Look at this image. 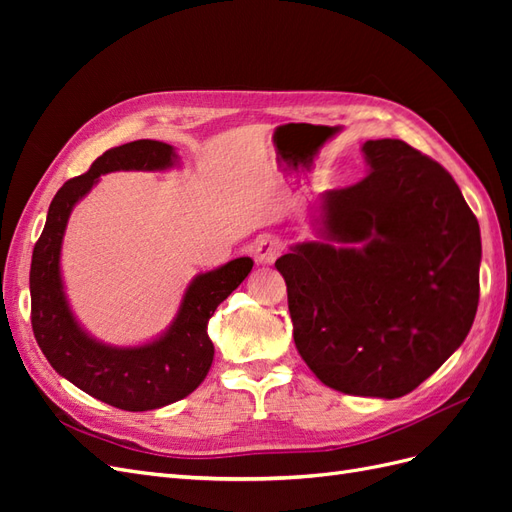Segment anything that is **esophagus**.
Listing matches in <instances>:
<instances>
[{
  "mask_svg": "<svg viewBox=\"0 0 512 512\" xmlns=\"http://www.w3.org/2000/svg\"><path fill=\"white\" fill-rule=\"evenodd\" d=\"M282 252V241L275 235H260L254 245V258L258 265H273Z\"/></svg>",
  "mask_w": 512,
  "mask_h": 512,
  "instance_id": "obj_1",
  "label": "esophagus"
}]
</instances>
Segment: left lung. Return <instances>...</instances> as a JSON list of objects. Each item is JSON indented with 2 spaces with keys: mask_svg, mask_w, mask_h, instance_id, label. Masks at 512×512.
<instances>
[{
  "mask_svg": "<svg viewBox=\"0 0 512 512\" xmlns=\"http://www.w3.org/2000/svg\"><path fill=\"white\" fill-rule=\"evenodd\" d=\"M361 151L369 173L322 196L324 241L292 245L275 267L294 344L316 378L348 395L395 399L470 333L480 228L436 160L397 138Z\"/></svg>",
  "mask_w": 512,
  "mask_h": 512,
  "instance_id": "8db88e82",
  "label": "left lung"
}]
</instances>
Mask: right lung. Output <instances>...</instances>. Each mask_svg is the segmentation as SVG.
Segmentation results:
<instances>
[{"mask_svg":"<svg viewBox=\"0 0 512 512\" xmlns=\"http://www.w3.org/2000/svg\"><path fill=\"white\" fill-rule=\"evenodd\" d=\"M175 164V149L149 138L104 151L85 175L66 181L55 194L29 271L32 329L46 361L87 395L128 412L175 404L205 380L215 352L207 335L209 318L252 271L254 260L235 258L220 269L196 275L164 335L143 346L119 348L89 337L72 316L59 269L61 243L74 205L100 175L166 170Z\"/></svg>","mask_w":512,"mask_h":512,"instance_id":"1","label":"right lung"}]
</instances>
